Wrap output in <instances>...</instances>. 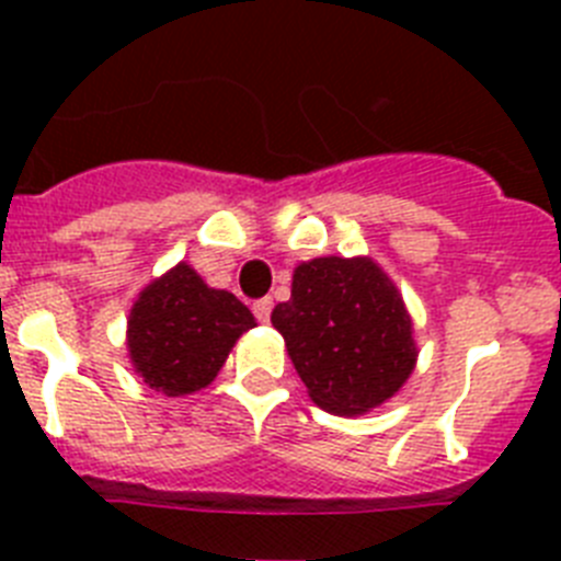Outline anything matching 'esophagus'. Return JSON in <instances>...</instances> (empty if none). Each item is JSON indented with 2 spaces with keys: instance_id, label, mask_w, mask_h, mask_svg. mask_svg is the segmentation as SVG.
I'll list each match as a JSON object with an SVG mask.
<instances>
[{
  "instance_id": "obj_1",
  "label": "esophagus",
  "mask_w": 561,
  "mask_h": 561,
  "mask_svg": "<svg viewBox=\"0 0 561 561\" xmlns=\"http://www.w3.org/2000/svg\"><path fill=\"white\" fill-rule=\"evenodd\" d=\"M252 314H255L261 323H270V314H272L270 297H261V300H255V304H252Z\"/></svg>"
}]
</instances>
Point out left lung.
<instances>
[{"label": "left lung", "instance_id": "left-lung-1", "mask_svg": "<svg viewBox=\"0 0 561 561\" xmlns=\"http://www.w3.org/2000/svg\"><path fill=\"white\" fill-rule=\"evenodd\" d=\"M297 376L317 408L359 415L399 393L415 368L413 320L370 257H314L291 275L272 311Z\"/></svg>", "mask_w": 561, "mask_h": 561}]
</instances>
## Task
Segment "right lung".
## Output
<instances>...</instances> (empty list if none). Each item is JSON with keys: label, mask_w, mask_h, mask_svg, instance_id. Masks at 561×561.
Segmentation results:
<instances>
[{"label": "right lung", "mask_w": 561, "mask_h": 561, "mask_svg": "<svg viewBox=\"0 0 561 561\" xmlns=\"http://www.w3.org/2000/svg\"><path fill=\"white\" fill-rule=\"evenodd\" d=\"M255 317L187 264L151 280L128 314V356L148 388L187 396L207 388Z\"/></svg>", "instance_id": "1"}]
</instances>
